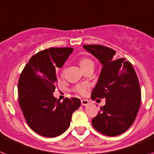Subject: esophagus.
<instances>
[{
    "mask_svg": "<svg viewBox=\"0 0 154 154\" xmlns=\"http://www.w3.org/2000/svg\"><path fill=\"white\" fill-rule=\"evenodd\" d=\"M89 104V101L87 99H81V105H84V106H86Z\"/></svg>",
    "mask_w": 154,
    "mask_h": 154,
    "instance_id": "esophagus-1",
    "label": "esophagus"
}]
</instances>
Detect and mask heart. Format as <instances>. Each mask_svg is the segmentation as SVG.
Masks as SVG:
<instances>
[{
    "label": "heart",
    "mask_w": 154,
    "mask_h": 154,
    "mask_svg": "<svg viewBox=\"0 0 154 154\" xmlns=\"http://www.w3.org/2000/svg\"><path fill=\"white\" fill-rule=\"evenodd\" d=\"M80 65H81V67L82 68V69H85V68L88 67L90 66H94V62L88 58H83L80 60ZM64 70H63L62 74H63ZM73 91L76 92V93H78L80 94H85L88 90V86H87L85 84H80V85H77L76 86L73 87Z\"/></svg>",
    "instance_id": "obj_1"
}]
</instances>
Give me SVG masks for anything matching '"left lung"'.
<instances>
[{"label":"left lung","mask_w":154,"mask_h":154,"mask_svg":"<svg viewBox=\"0 0 154 154\" xmlns=\"http://www.w3.org/2000/svg\"><path fill=\"white\" fill-rule=\"evenodd\" d=\"M102 64L98 81L91 92V98H105L92 119L99 133L116 136L125 133L134 122L141 101L139 80L130 62L125 58L116 60V51L100 45H83Z\"/></svg>","instance_id":"1"}]
</instances>
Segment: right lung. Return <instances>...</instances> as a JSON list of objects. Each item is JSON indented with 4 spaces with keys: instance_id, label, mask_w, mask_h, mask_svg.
Wrapping results in <instances>:
<instances>
[{
    "instance_id": "obj_1",
    "label": "right lung",
    "mask_w": 154,
    "mask_h": 154,
    "mask_svg": "<svg viewBox=\"0 0 154 154\" xmlns=\"http://www.w3.org/2000/svg\"><path fill=\"white\" fill-rule=\"evenodd\" d=\"M73 48H49L32 56L18 81V103L28 125L45 137L63 133L71 121L72 114L81 105L77 97L60 102L53 96L57 85L56 69L61 68Z\"/></svg>"
}]
</instances>
